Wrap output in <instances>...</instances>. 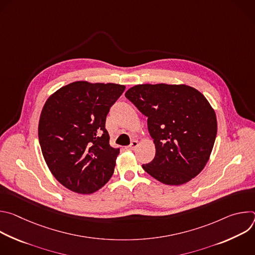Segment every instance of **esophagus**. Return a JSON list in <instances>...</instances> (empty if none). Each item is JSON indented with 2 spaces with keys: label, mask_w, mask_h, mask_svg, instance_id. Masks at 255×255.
Instances as JSON below:
<instances>
[{
  "label": "esophagus",
  "mask_w": 255,
  "mask_h": 255,
  "mask_svg": "<svg viewBox=\"0 0 255 255\" xmlns=\"http://www.w3.org/2000/svg\"><path fill=\"white\" fill-rule=\"evenodd\" d=\"M137 146H138V141H137V140H133V141L131 142V144L129 145V148H130L131 150H134Z\"/></svg>",
  "instance_id": "obj_1"
}]
</instances>
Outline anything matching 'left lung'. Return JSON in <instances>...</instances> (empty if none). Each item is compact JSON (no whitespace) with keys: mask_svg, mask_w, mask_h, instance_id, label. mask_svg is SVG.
Here are the masks:
<instances>
[{"mask_svg":"<svg viewBox=\"0 0 255 255\" xmlns=\"http://www.w3.org/2000/svg\"><path fill=\"white\" fill-rule=\"evenodd\" d=\"M125 97L147 117L155 156L143 169L160 183L179 186L207 164L216 135L214 109L198 90L186 85H137Z\"/></svg>","mask_w":255,"mask_h":255,"instance_id":"left-lung-1","label":"left lung"}]
</instances>
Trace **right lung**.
I'll list each match as a JSON object with an SVG mask.
<instances>
[{
    "mask_svg": "<svg viewBox=\"0 0 255 255\" xmlns=\"http://www.w3.org/2000/svg\"><path fill=\"white\" fill-rule=\"evenodd\" d=\"M124 90L122 85L80 81L45 102L38 125L40 147L51 173L66 189L92 194L114 173L120 149L110 146L105 124Z\"/></svg>",
    "mask_w": 255,
    "mask_h": 255,
    "instance_id": "add662e5",
    "label": "right lung"
}]
</instances>
